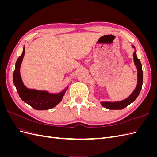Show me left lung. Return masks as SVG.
I'll list each match as a JSON object with an SVG mask.
<instances>
[{
	"label": "left lung",
	"instance_id": "1",
	"mask_svg": "<svg viewBox=\"0 0 157 157\" xmlns=\"http://www.w3.org/2000/svg\"><path fill=\"white\" fill-rule=\"evenodd\" d=\"M132 47L134 49V52L133 54V58H134V65L137 68V81L136 87L133 92L127 98L118 101H101V105L106 109H111V110H120L130 104L134 102L136 99L139 96L141 90L142 84H143V70H142V65L140 62V60L137 58L136 55V50L134 46L132 45Z\"/></svg>",
	"mask_w": 157,
	"mask_h": 157
}]
</instances>
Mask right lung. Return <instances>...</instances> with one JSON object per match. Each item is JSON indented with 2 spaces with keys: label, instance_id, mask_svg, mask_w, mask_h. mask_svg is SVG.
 <instances>
[{
  "label": "right lung",
  "instance_id": "add662e5",
  "mask_svg": "<svg viewBox=\"0 0 157 157\" xmlns=\"http://www.w3.org/2000/svg\"><path fill=\"white\" fill-rule=\"evenodd\" d=\"M25 54V46L21 55L17 58L13 74V81L20 98L36 110H47L56 107L62 101L68 86L58 93H50L46 90L28 88L23 84L20 74V67Z\"/></svg>",
  "mask_w": 157,
  "mask_h": 157
}]
</instances>
